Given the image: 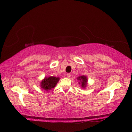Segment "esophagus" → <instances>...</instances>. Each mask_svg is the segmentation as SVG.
<instances>
[{"label":"esophagus","instance_id":"esophagus-1","mask_svg":"<svg viewBox=\"0 0 132 132\" xmlns=\"http://www.w3.org/2000/svg\"><path fill=\"white\" fill-rule=\"evenodd\" d=\"M66 75H67V77H68V78H70V77H71V75L70 73H68L66 74Z\"/></svg>","mask_w":132,"mask_h":132}]
</instances>
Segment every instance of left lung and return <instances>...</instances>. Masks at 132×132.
Wrapping results in <instances>:
<instances>
[{"label": "left lung", "mask_w": 132, "mask_h": 132, "mask_svg": "<svg viewBox=\"0 0 132 132\" xmlns=\"http://www.w3.org/2000/svg\"><path fill=\"white\" fill-rule=\"evenodd\" d=\"M78 79L80 81L81 84H82V86L83 87H85L86 86V83L87 81V79L86 77L85 76H82V77H79L78 78ZM79 84H80L79 83Z\"/></svg>", "instance_id": "obj_1"}]
</instances>
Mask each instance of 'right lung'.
<instances>
[{"label":"right lung","mask_w":132,"mask_h":132,"mask_svg":"<svg viewBox=\"0 0 132 132\" xmlns=\"http://www.w3.org/2000/svg\"><path fill=\"white\" fill-rule=\"evenodd\" d=\"M60 78H56L54 77H50L49 78H45L42 81L41 83V88H44L46 91L52 89L57 85Z\"/></svg>","instance_id":"1"}]
</instances>
